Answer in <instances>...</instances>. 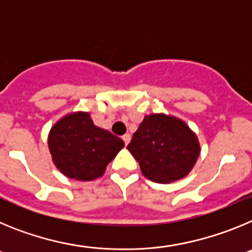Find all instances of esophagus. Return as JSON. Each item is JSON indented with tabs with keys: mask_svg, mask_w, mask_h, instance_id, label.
Returning <instances> with one entry per match:
<instances>
[{
	"mask_svg": "<svg viewBox=\"0 0 252 252\" xmlns=\"http://www.w3.org/2000/svg\"><path fill=\"white\" fill-rule=\"evenodd\" d=\"M122 140H124L125 144L127 145L128 142H130V140H131V135H130V133H125L124 136H122Z\"/></svg>",
	"mask_w": 252,
	"mask_h": 252,
	"instance_id": "esophagus-1",
	"label": "esophagus"
}]
</instances>
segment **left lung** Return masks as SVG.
<instances>
[{
    "label": "left lung",
    "instance_id": "left-lung-1",
    "mask_svg": "<svg viewBox=\"0 0 252 252\" xmlns=\"http://www.w3.org/2000/svg\"><path fill=\"white\" fill-rule=\"evenodd\" d=\"M127 149L144 177L161 184L186 178L201 154L194 131L183 120L165 113L145 116Z\"/></svg>",
    "mask_w": 252,
    "mask_h": 252
}]
</instances>
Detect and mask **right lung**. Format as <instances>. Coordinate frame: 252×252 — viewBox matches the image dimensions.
I'll return each mask as SVG.
<instances>
[{
	"mask_svg": "<svg viewBox=\"0 0 252 252\" xmlns=\"http://www.w3.org/2000/svg\"><path fill=\"white\" fill-rule=\"evenodd\" d=\"M124 146V140L95 126L91 113L84 111L66 113L48 135V148L58 170L81 182L102 177Z\"/></svg>",
	"mask_w": 252,
	"mask_h": 252,
	"instance_id": "obj_1",
	"label": "right lung"
}]
</instances>
